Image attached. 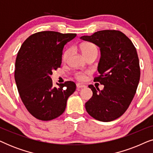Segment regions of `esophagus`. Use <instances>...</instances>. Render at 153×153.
Returning <instances> with one entry per match:
<instances>
[{"mask_svg":"<svg viewBox=\"0 0 153 153\" xmlns=\"http://www.w3.org/2000/svg\"><path fill=\"white\" fill-rule=\"evenodd\" d=\"M76 85L77 88H85V85L84 84H82V83H76Z\"/></svg>","mask_w":153,"mask_h":153,"instance_id":"1","label":"esophagus"}]
</instances>
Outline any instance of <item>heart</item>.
I'll return each mask as SVG.
<instances>
[{
    "mask_svg": "<svg viewBox=\"0 0 153 153\" xmlns=\"http://www.w3.org/2000/svg\"><path fill=\"white\" fill-rule=\"evenodd\" d=\"M80 50L85 58H86L88 56L91 55L92 53H97L98 51L97 47H96V45L91 42H84L81 44L80 46ZM71 53H72V50L70 49H66L63 54H62V60H68V58L70 57ZM75 76L79 80H83L85 79V74L82 72H76L75 74Z\"/></svg>",
    "mask_w": 153,
    "mask_h": 153,
    "instance_id": "1",
    "label": "heart"
}]
</instances>
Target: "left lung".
<instances>
[{"label": "left lung", "instance_id": "obj_1", "mask_svg": "<svg viewBox=\"0 0 153 153\" xmlns=\"http://www.w3.org/2000/svg\"><path fill=\"white\" fill-rule=\"evenodd\" d=\"M81 39L100 48L99 76L94 81L104 85L99 92L93 85H88L93 96L85 103V109L97 120H116L128 108L139 83L141 72L136 48L124 33L116 30L97 31Z\"/></svg>", "mask_w": 153, "mask_h": 153}]
</instances>
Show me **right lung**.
<instances>
[{"label":"right lung","instance_id":"obj_1","mask_svg":"<svg viewBox=\"0 0 153 153\" xmlns=\"http://www.w3.org/2000/svg\"><path fill=\"white\" fill-rule=\"evenodd\" d=\"M76 36V33L38 32L29 36L18 52L16 84L23 103L37 119L47 121L60 116L76 90V84L70 81L54 87L50 76L60 67L64 46Z\"/></svg>","mask_w":153,"mask_h":153}]
</instances>
